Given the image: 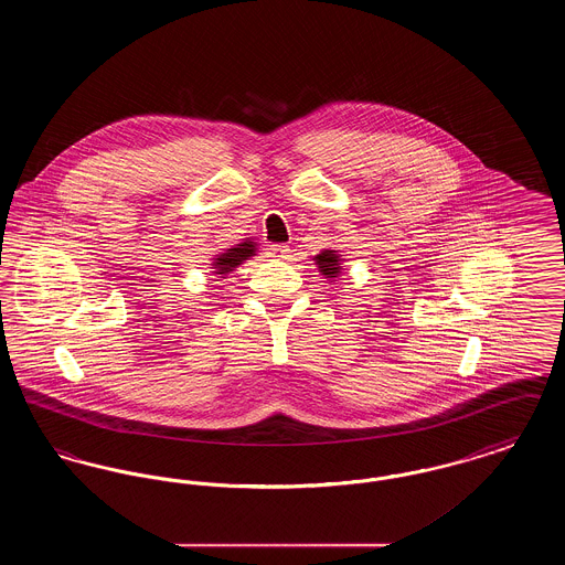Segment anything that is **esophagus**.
<instances>
[{"label": "esophagus", "instance_id": "34e87169", "mask_svg": "<svg viewBox=\"0 0 565 565\" xmlns=\"http://www.w3.org/2000/svg\"><path fill=\"white\" fill-rule=\"evenodd\" d=\"M269 256L273 260H284L290 256V247L286 243H275L269 247Z\"/></svg>", "mask_w": 565, "mask_h": 565}]
</instances>
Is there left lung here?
Returning a JSON list of instances; mask_svg holds the SVG:
<instances>
[{
    "label": "left lung",
    "instance_id": "left-lung-1",
    "mask_svg": "<svg viewBox=\"0 0 565 565\" xmlns=\"http://www.w3.org/2000/svg\"><path fill=\"white\" fill-rule=\"evenodd\" d=\"M316 260V267L320 270L323 279H328L330 284L337 281L341 275H343V254L341 249H334V247H323L322 252L318 256H313Z\"/></svg>",
    "mask_w": 565,
    "mask_h": 565
}]
</instances>
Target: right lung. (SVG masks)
<instances>
[{
    "mask_svg": "<svg viewBox=\"0 0 565 565\" xmlns=\"http://www.w3.org/2000/svg\"><path fill=\"white\" fill-rule=\"evenodd\" d=\"M258 252V243L254 242L252 237H245L239 243L224 247L222 252H217L212 256L210 263V273L214 275V281L226 279L235 269H239L245 260H249L252 256H256Z\"/></svg>",
    "mask_w": 565,
    "mask_h": 565,
    "instance_id": "add662e5",
    "label": "right lung"
}]
</instances>
